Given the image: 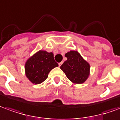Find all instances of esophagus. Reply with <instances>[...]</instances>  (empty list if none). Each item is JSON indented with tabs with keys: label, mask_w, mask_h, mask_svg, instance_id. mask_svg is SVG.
<instances>
[{
	"label": "esophagus",
	"mask_w": 120,
	"mask_h": 120,
	"mask_svg": "<svg viewBox=\"0 0 120 120\" xmlns=\"http://www.w3.org/2000/svg\"><path fill=\"white\" fill-rule=\"evenodd\" d=\"M62 64H63V62H61V63H59V67H61Z\"/></svg>",
	"instance_id": "obj_1"
}]
</instances>
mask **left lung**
I'll return each mask as SVG.
<instances>
[{
	"instance_id": "obj_1",
	"label": "left lung",
	"mask_w": 120,
	"mask_h": 120,
	"mask_svg": "<svg viewBox=\"0 0 120 120\" xmlns=\"http://www.w3.org/2000/svg\"><path fill=\"white\" fill-rule=\"evenodd\" d=\"M67 60L61 66L67 77L74 83H84L89 75L90 65L76 51H70L65 54Z\"/></svg>"
}]
</instances>
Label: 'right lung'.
<instances>
[{
  "label": "right lung",
  "instance_id": "obj_1",
  "mask_svg": "<svg viewBox=\"0 0 120 120\" xmlns=\"http://www.w3.org/2000/svg\"><path fill=\"white\" fill-rule=\"evenodd\" d=\"M58 64L55 61L53 53L39 51L26 61L25 72L31 83L39 84L48 78V74Z\"/></svg>",
  "mask_w": 120,
  "mask_h": 120
}]
</instances>
